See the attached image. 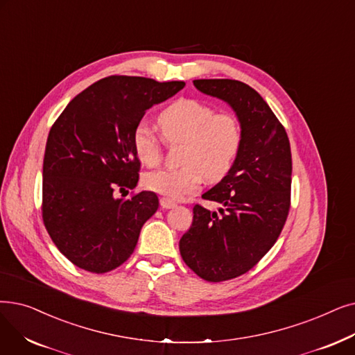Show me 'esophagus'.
<instances>
[{
	"mask_svg": "<svg viewBox=\"0 0 355 355\" xmlns=\"http://www.w3.org/2000/svg\"><path fill=\"white\" fill-rule=\"evenodd\" d=\"M159 205H161L162 209H173V207L177 206V205L173 202V200H168V198H165V197H162V198L159 200Z\"/></svg>",
	"mask_w": 355,
	"mask_h": 355,
	"instance_id": "obj_1",
	"label": "esophagus"
}]
</instances>
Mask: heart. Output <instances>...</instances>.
<instances>
[{
  "label": "heart",
  "instance_id": "obj_1",
  "mask_svg": "<svg viewBox=\"0 0 355 355\" xmlns=\"http://www.w3.org/2000/svg\"><path fill=\"white\" fill-rule=\"evenodd\" d=\"M158 125L166 142H184L182 166L146 173L145 189L168 200H180L196 193L205 177L218 181L232 169L242 145V129L234 114L218 113L214 107L194 98H181L159 114ZM133 148L148 166L162 158V139L148 121L136 126Z\"/></svg>",
  "mask_w": 355,
  "mask_h": 355
}]
</instances>
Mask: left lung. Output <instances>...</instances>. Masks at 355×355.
Returning a JSON list of instances; mask_svg holds the SVG:
<instances>
[{
    "label": "left lung",
    "instance_id": "left-lung-1",
    "mask_svg": "<svg viewBox=\"0 0 355 355\" xmlns=\"http://www.w3.org/2000/svg\"><path fill=\"white\" fill-rule=\"evenodd\" d=\"M234 110L242 145L232 169L202 197L218 211L193 207L180 254L198 277L225 282L251 270L275 243L290 209L291 152L284 128L258 92L235 80H194Z\"/></svg>",
    "mask_w": 355,
    "mask_h": 355
}]
</instances>
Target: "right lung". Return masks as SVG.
I'll return each mask as SVG.
<instances>
[{
  "label": "right lung",
  "instance_id": "add662e5",
  "mask_svg": "<svg viewBox=\"0 0 355 355\" xmlns=\"http://www.w3.org/2000/svg\"><path fill=\"white\" fill-rule=\"evenodd\" d=\"M184 85L113 75L80 92L55 121L43 159V222L76 267L107 272L135 251L158 197L142 191L119 198L114 190L139 181L133 132L146 110Z\"/></svg>",
  "mask_w": 355,
  "mask_h": 355
}]
</instances>
